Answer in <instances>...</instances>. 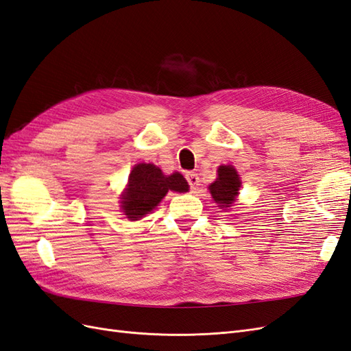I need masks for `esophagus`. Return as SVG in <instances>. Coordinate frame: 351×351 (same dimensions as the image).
<instances>
[{
	"label": "esophagus",
	"mask_w": 351,
	"mask_h": 351,
	"mask_svg": "<svg viewBox=\"0 0 351 351\" xmlns=\"http://www.w3.org/2000/svg\"><path fill=\"white\" fill-rule=\"evenodd\" d=\"M186 180L189 182L190 189H192V190L197 189V186H199V177H197L196 173H192V171L186 173Z\"/></svg>",
	"instance_id": "obj_1"
}]
</instances>
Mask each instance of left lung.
Instances as JSON below:
<instances>
[{
  "mask_svg": "<svg viewBox=\"0 0 351 351\" xmlns=\"http://www.w3.org/2000/svg\"><path fill=\"white\" fill-rule=\"evenodd\" d=\"M240 184L236 169L230 165H221L218 168V178L209 186V192L219 206L228 208L236 200Z\"/></svg>",
  "mask_w": 351,
  "mask_h": 351,
  "instance_id": "left-lung-1",
  "label": "left lung"
}]
</instances>
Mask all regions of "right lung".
<instances>
[{"label": "right lung", "mask_w": 351, "mask_h": 351, "mask_svg": "<svg viewBox=\"0 0 351 351\" xmlns=\"http://www.w3.org/2000/svg\"><path fill=\"white\" fill-rule=\"evenodd\" d=\"M168 190L187 192L189 184L178 173L164 176L154 164H137L129 176V184L123 195L121 206L127 218L136 221L151 212Z\"/></svg>", "instance_id": "obj_1"}]
</instances>
